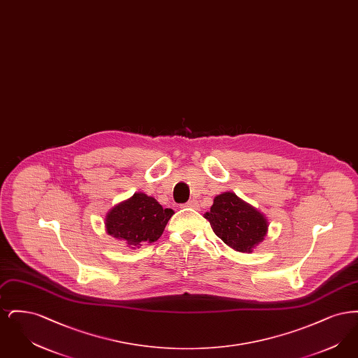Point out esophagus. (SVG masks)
<instances>
[{"instance_id":"34e87169","label":"esophagus","mask_w":358,"mask_h":358,"mask_svg":"<svg viewBox=\"0 0 358 358\" xmlns=\"http://www.w3.org/2000/svg\"><path fill=\"white\" fill-rule=\"evenodd\" d=\"M184 206H187V208H197L199 203L196 200H189L187 204H184Z\"/></svg>"}]
</instances>
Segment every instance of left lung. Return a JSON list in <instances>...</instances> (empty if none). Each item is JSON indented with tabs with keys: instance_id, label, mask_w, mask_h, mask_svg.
Here are the masks:
<instances>
[{
	"instance_id": "obj_1",
	"label": "left lung",
	"mask_w": 358,
	"mask_h": 358,
	"mask_svg": "<svg viewBox=\"0 0 358 358\" xmlns=\"http://www.w3.org/2000/svg\"><path fill=\"white\" fill-rule=\"evenodd\" d=\"M204 216L210 222L213 232L238 252H252L268 231L264 215L232 192L216 196L210 210Z\"/></svg>"
}]
</instances>
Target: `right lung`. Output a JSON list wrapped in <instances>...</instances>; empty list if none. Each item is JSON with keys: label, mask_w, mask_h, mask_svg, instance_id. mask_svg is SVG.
I'll use <instances>...</instances> for the list:
<instances>
[{"label": "right lung", "mask_w": 358, "mask_h": 358, "mask_svg": "<svg viewBox=\"0 0 358 358\" xmlns=\"http://www.w3.org/2000/svg\"><path fill=\"white\" fill-rule=\"evenodd\" d=\"M173 215L171 209H164L155 199L139 192L115 205L107 213L104 224L108 235L136 248L142 243H154L161 238Z\"/></svg>", "instance_id": "1"}]
</instances>
